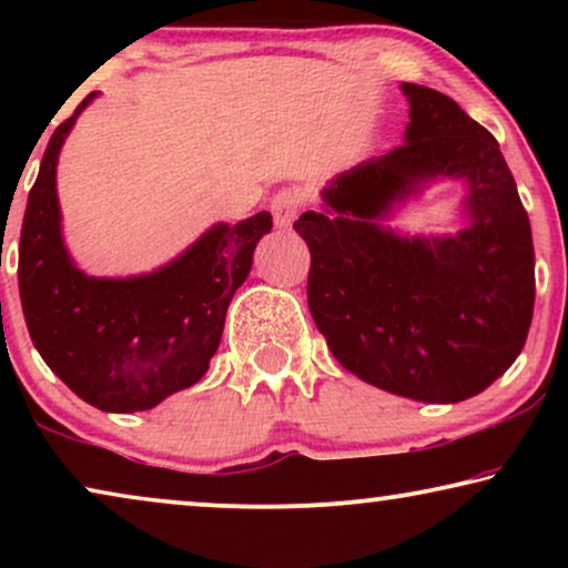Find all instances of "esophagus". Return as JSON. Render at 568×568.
<instances>
[{
    "label": "esophagus",
    "mask_w": 568,
    "mask_h": 568,
    "mask_svg": "<svg viewBox=\"0 0 568 568\" xmlns=\"http://www.w3.org/2000/svg\"><path fill=\"white\" fill-rule=\"evenodd\" d=\"M302 206H305V193L300 189H282L271 201V214L278 227H292V222L297 220Z\"/></svg>",
    "instance_id": "esophagus-1"
}]
</instances>
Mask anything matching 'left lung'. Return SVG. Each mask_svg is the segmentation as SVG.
I'll return each mask as SVG.
<instances>
[{
    "label": "left lung",
    "instance_id": "obj_1",
    "mask_svg": "<svg viewBox=\"0 0 568 568\" xmlns=\"http://www.w3.org/2000/svg\"><path fill=\"white\" fill-rule=\"evenodd\" d=\"M406 142L305 212L307 305L331 354L364 383L424 403L486 390L523 352L535 305L530 216L491 131L453 98L403 82ZM468 176L471 224L457 239L406 241L376 220L418 180Z\"/></svg>",
    "mask_w": 568,
    "mask_h": 568
}]
</instances>
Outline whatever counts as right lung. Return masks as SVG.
Masks as SVG:
<instances>
[{"label":"right lung","instance_id":"1","mask_svg":"<svg viewBox=\"0 0 568 568\" xmlns=\"http://www.w3.org/2000/svg\"><path fill=\"white\" fill-rule=\"evenodd\" d=\"M59 123L28 193L18 282L30 338L61 383L111 414L158 406L204 377L222 341L230 300L251 274L255 243L271 230L258 212L216 224L150 276L92 278L69 261L59 232L57 158L84 105Z\"/></svg>","mask_w":568,"mask_h":568}]
</instances>
